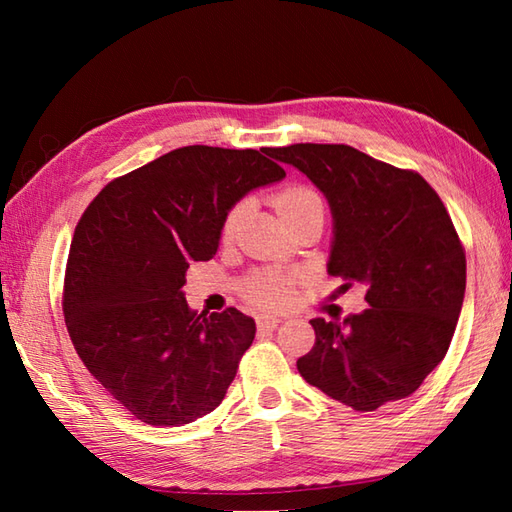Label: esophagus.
Returning <instances> with one entry per match:
<instances>
[{
	"label": "esophagus",
	"instance_id": "1",
	"mask_svg": "<svg viewBox=\"0 0 512 512\" xmlns=\"http://www.w3.org/2000/svg\"><path fill=\"white\" fill-rule=\"evenodd\" d=\"M277 325H279L277 317H268V314H264V317H257V328L259 330H275Z\"/></svg>",
	"mask_w": 512,
	"mask_h": 512
}]
</instances>
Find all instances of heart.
Segmentation results:
<instances>
[{"label":"heart","mask_w":512,"mask_h":512,"mask_svg":"<svg viewBox=\"0 0 512 512\" xmlns=\"http://www.w3.org/2000/svg\"><path fill=\"white\" fill-rule=\"evenodd\" d=\"M273 204L277 213L290 224L295 217L306 213L312 206H323L321 195L308 184H288L275 193ZM244 213V202H235L222 217L220 237L224 242L233 239L239 217ZM303 281V275L297 270H279V268H264L255 270L242 281V297L257 310H281L295 299L297 286Z\"/></svg>","instance_id":"heart-1"}]
</instances>
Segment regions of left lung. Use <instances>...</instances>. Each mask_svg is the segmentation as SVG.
<instances>
[{"instance_id":"8db88e82","label":"left lung","mask_w":512,"mask_h":512,"mask_svg":"<svg viewBox=\"0 0 512 512\" xmlns=\"http://www.w3.org/2000/svg\"><path fill=\"white\" fill-rule=\"evenodd\" d=\"M317 184L334 215L328 262L343 288L363 284L367 310L312 319L306 383L356 411L411 396L447 356L464 301L466 255L447 206L418 171L350 145L268 149Z\"/></svg>"}]
</instances>
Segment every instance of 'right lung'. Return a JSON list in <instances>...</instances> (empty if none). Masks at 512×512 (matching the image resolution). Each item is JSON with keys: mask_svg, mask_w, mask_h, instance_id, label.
Here are the masks:
<instances>
[{"mask_svg": "<svg viewBox=\"0 0 512 512\" xmlns=\"http://www.w3.org/2000/svg\"><path fill=\"white\" fill-rule=\"evenodd\" d=\"M268 156L173 149L107 182L74 228L65 325L83 365L138 420L180 427L220 407L255 339L246 314H198L180 288L217 253L224 213L286 176Z\"/></svg>", "mask_w": 512, "mask_h": 512, "instance_id": "obj_1", "label": "right lung"}]
</instances>
